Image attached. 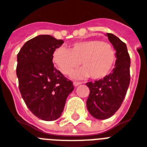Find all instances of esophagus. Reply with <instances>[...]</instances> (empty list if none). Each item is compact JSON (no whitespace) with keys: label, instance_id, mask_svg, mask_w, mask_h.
Wrapping results in <instances>:
<instances>
[{"label":"esophagus","instance_id":"1","mask_svg":"<svg viewBox=\"0 0 147 147\" xmlns=\"http://www.w3.org/2000/svg\"><path fill=\"white\" fill-rule=\"evenodd\" d=\"M80 84H81V82H78V81H74L73 82V85L75 87H78Z\"/></svg>","mask_w":147,"mask_h":147}]
</instances>
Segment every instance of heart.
I'll list each match as a JSON object with an SVG mask.
<instances>
[{
	"instance_id": "b5f03b06",
	"label": "heart",
	"mask_w": 147,
	"mask_h": 147,
	"mask_svg": "<svg viewBox=\"0 0 147 147\" xmlns=\"http://www.w3.org/2000/svg\"><path fill=\"white\" fill-rule=\"evenodd\" d=\"M52 60L63 75H69L81 65L82 69L75 72V78L90 76L101 79L111 72L116 62V52L111 44L98 39H90L71 44L69 49L59 47L54 51Z\"/></svg>"
}]
</instances>
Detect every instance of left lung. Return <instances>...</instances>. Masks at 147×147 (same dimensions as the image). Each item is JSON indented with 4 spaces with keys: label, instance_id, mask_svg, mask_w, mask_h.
<instances>
[{
    "label": "left lung",
    "instance_id": "obj_1",
    "mask_svg": "<svg viewBox=\"0 0 147 147\" xmlns=\"http://www.w3.org/2000/svg\"><path fill=\"white\" fill-rule=\"evenodd\" d=\"M107 36L116 50L115 67L104 78L86 84L90 89L87 110L98 119L111 117L120 108L130 83L131 62L126 45L113 34Z\"/></svg>",
    "mask_w": 147,
    "mask_h": 147
}]
</instances>
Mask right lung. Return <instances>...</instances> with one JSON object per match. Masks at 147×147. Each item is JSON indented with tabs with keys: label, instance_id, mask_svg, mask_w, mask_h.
I'll return each mask as SVG.
<instances>
[{
	"label": "right lung",
	"instance_id": "1",
	"mask_svg": "<svg viewBox=\"0 0 147 147\" xmlns=\"http://www.w3.org/2000/svg\"><path fill=\"white\" fill-rule=\"evenodd\" d=\"M63 43L50 35H39L25 42L17 55L18 87L26 105L45 121L62 114L73 84L54 66L52 54Z\"/></svg>",
	"mask_w": 147,
	"mask_h": 147
}]
</instances>
